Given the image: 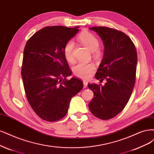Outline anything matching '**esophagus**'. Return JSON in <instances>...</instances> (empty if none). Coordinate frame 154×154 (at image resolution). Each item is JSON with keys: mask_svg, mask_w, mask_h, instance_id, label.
Returning <instances> with one entry per match:
<instances>
[{"mask_svg": "<svg viewBox=\"0 0 154 154\" xmlns=\"http://www.w3.org/2000/svg\"><path fill=\"white\" fill-rule=\"evenodd\" d=\"M83 87H84V88H86V87H87V85H88V82H87V81H85V80H84V81L83 82Z\"/></svg>", "mask_w": 154, "mask_h": 154, "instance_id": "esophagus-1", "label": "esophagus"}]
</instances>
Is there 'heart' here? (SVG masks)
<instances>
[{"mask_svg": "<svg viewBox=\"0 0 154 154\" xmlns=\"http://www.w3.org/2000/svg\"><path fill=\"white\" fill-rule=\"evenodd\" d=\"M78 40L85 46L91 51H94V54L96 56L100 55V52L98 50L99 45L97 38L94 34L87 31H84L78 36ZM75 43L72 40L68 41L63 47V55L69 62L72 63L75 60L73 55V48ZM95 66L93 63H86L79 62L72 68L75 75L78 78L87 79L91 76L95 70Z\"/></svg>", "mask_w": 154, "mask_h": 154, "instance_id": "obj_1", "label": "heart"}]
</instances>
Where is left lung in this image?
<instances>
[{
    "label": "left lung",
    "instance_id": "obj_1",
    "mask_svg": "<svg viewBox=\"0 0 154 154\" xmlns=\"http://www.w3.org/2000/svg\"><path fill=\"white\" fill-rule=\"evenodd\" d=\"M103 40L104 51L95 78L102 84H88L94 92L88 104L91 113L102 120L115 117L124 109L136 81L137 51L133 42L124 32L106 26H94Z\"/></svg>",
    "mask_w": 154,
    "mask_h": 154
}]
</instances>
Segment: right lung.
Segmentation results:
<instances>
[{"mask_svg": "<svg viewBox=\"0 0 154 154\" xmlns=\"http://www.w3.org/2000/svg\"><path fill=\"white\" fill-rule=\"evenodd\" d=\"M79 26H46L27 41L23 51L22 76L26 98L34 112L48 122L59 120L67 113L71 98L83 88L72 77L63 55V47Z\"/></svg>", "mask_w": 154, "mask_h": 154, "instance_id": "obj_1", "label": "right lung"}]
</instances>
